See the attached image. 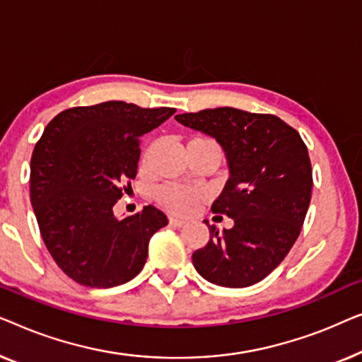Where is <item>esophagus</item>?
Returning a JSON list of instances; mask_svg holds the SVG:
<instances>
[{"mask_svg": "<svg viewBox=\"0 0 362 362\" xmlns=\"http://www.w3.org/2000/svg\"><path fill=\"white\" fill-rule=\"evenodd\" d=\"M169 223H170L172 226H177V228H180V226L185 225V221L180 220V218H175V216H170L169 218Z\"/></svg>", "mask_w": 362, "mask_h": 362, "instance_id": "esophagus-1", "label": "esophagus"}]
</instances>
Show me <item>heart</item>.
<instances>
[{
	"label": "heart",
	"instance_id": "heart-1",
	"mask_svg": "<svg viewBox=\"0 0 362 362\" xmlns=\"http://www.w3.org/2000/svg\"><path fill=\"white\" fill-rule=\"evenodd\" d=\"M193 141H202V142H210V144H216L215 141L206 139V137H198V139ZM146 165V159H144ZM156 200L159 205L167 208L169 211L174 213H188L192 210L193 203H195L198 198H202V192L193 190V188H187L182 185H174V183H169V185H162L156 190L154 193Z\"/></svg>",
	"mask_w": 362,
	"mask_h": 362
}]
</instances>
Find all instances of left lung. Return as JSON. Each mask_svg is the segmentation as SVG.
I'll use <instances>...</instances> for the list:
<instances>
[{"label":"left lung","instance_id":"left-lung-1","mask_svg":"<svg viewBox=\"0 0 362 362\" xmlns=\"http://www.w3.org/2000/svg\"><path fill=\"white\" fill-rule=\"evenodd\" d=\"M187 128L215 137L230 179L211 205L233 218L231 230L208 225L210 241L192 262L208 282L241 288L267 277L284 261L312 200V162L302 137L274 115L230 108L177 115Z\"/></svg>","mask_w":362,"mask_h":362}]
</instances>
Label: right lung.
Instances as JSON below:
<instances>
[{
    "label": "right lung",
    "mask_w": 362,
    "mask_h": 362,
    "mask_svg": "<svg viewBox=\"0 0 362 362\" xmlns=\"http://www.w3.org/2000/svg\"><path fill=\"white\" fill-rule=\"evenodd\" d=\"M174 113L105 101L65 110L45 126L30 157V203L50 256L80 285L134 279L152 234L169 223L152 205L123 220L113 206L137 174L139 139Z\"/></svg>",
    "instance_id": "right-lung-1"
}]
</instances>
